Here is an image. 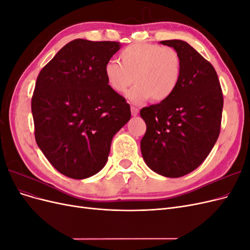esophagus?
Returning a JSON list of instances; mask_svg holds the SVG:
<instances>
[{
	"instance_id": "1",
	"label": "esophagus",
	"mask_w": 250,
	"mask_h": 250,
	"mask_svg": "<svg viewBox=\"0 0 250 250\" xmlns=\"http://www.w3.org/2000/svg\"><path fill=\"white\" fill-rule=\"evenodd\" d=\"M131 113H132V116H138V113H139V109L137 108V107H134V106H132V105H131Z\"/></svg>"
}]
</instances>
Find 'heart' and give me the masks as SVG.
<instances>
[{
    "label": "heart",
    "mask_w": 250,
    "mask_h": 250,
    "mask_svg": "<svg viewBox=\"0 0 250 250\" xmlns=\"http://www.w3.org/2000/svg\"><path fill=\"white\" fill-rule=\"evenodd\" d=\"M121 62L109 60L104 67L105 77L111 89L128 94L134 103L151 99L153 102L167 100L175 92L183 73L179 53L171 47L157 43H133L120 54Z\"/></svg>",
    "instance_id": "1"
}]
</instances>
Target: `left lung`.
Listing matches in <instances>:
<instances>
[{
    "instance_id": "left-lung-1",
    "label": "left lung",
    "mask_w": 250,
    "mask_h": 250,
    "mask_svg": "<svg viewBox=\"0 0 250 250\" xmlns=\"http://www.w3.org/2000/svg\"><path fill=\"white\" fill-rule=\"evenodd\" d=\"M161 42L179 53L183 73L170 98L141 109L147 127L141 150L151 170L175 178L198 168L213 149L220 133L223 94L214 66L190 44Z\"/></svg>"
}]
</instances>
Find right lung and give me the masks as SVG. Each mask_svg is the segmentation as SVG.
<instances>
[{"mask_svg":"<svg viewBox=\"0 0 250 250\" xmlns=\"http://www.w3.org/2000/svg\"><path fill=\"white\" fill-rule=\"evenodd\" d=\"M121 47L119 42L74 40L37 76L31 100L35 140L53 167L70 178L99 172L112 137L131 117L129 104L104 73Z\"/></svg>","mask_w":250,"mask_h":250,"instance_id":"1","label":"right lung"}]
</instances>
